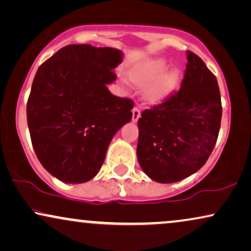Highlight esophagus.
I'll list each match as a JSON object with an SVG mask.
<instances>
[{
    "label": "esophagus",
    "instance_id": "1",
    "mask_svg": "<svg viewBox=\"0 0 251 251\" xmlns=\"http://www.w3.org/2000/svg\"><path fill=\"white\" fill-rule=\"evenodd\" d=\"M132 113H133V115H132L133 122H134V123L138 122V119L140 118V117H141V112H140V109L136 108V106H135V108L132 110Z\"/></svg>",
    "mask_w": 251,
    "mask_h": 251
}]
</instances>
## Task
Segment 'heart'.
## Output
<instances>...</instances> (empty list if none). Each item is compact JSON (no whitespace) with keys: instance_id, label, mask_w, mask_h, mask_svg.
I'll list each match as a JSON object with an SVG mask.
<instances>
[{"instance_id":"1","label":"heart","mask_w":251,"mask_h":251,"mask_svg":"<svg viewBox=\"0 0 251 251\" xmlns=\"http://www.w3.org/2000/svg\"><path fill=\"white\" fill-rule=\"evenodd\" d=\"M168 66V62L162 58L148 59L133 66L128 72V78L134 85L146 87L143 95L147 101L158 102L175 88L178 81L176 71L162 75Z\"/></svg>"}]
</instances>
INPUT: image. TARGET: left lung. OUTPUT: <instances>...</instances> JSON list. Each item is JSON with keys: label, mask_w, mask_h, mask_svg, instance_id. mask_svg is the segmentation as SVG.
<instances>
[{"label": "left lung", "mask_w": 251, "mask_h": 251, "mask_svg": "<svg viewBox=\"0 0 251 251\" xmlns=\"http://www.w3.org/2000/svg\"><path fill=\"white\" fill-rule=\"evenodd\" d=\"M187 59L179 91L146 109L138 120L139 164L160 183L198 172L218 138L223 112L218 82L198 55L188 50Z\"/></svg>", "instance_id": "1"}]
</instances>
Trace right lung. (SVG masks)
<instances>
[{
  "mask_svg": "<svg viewBox=\"0 0 251 251\" xmlns=\"http://www.w3.org/2000/svg\"><path fill=\"white\" fill-rule=\"evenodd\" d=\"M118 49L69 45L40 65L26 112L43 168L68 183L94 178L117 132L132 119V100L112 95Z\"/></svg>",
  "mask_w": 251,
  "mask_h": 251,
  "instance_id": "add662e5",
  "label": "right lung"
}]
</instances>
